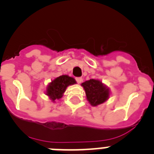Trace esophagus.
Returning a JSON list of instances; mask_svg holds the SVG:
<instances>
[{
	"label": "esophagus",
	"mask_w": 154,
	"mask_h": 154,
	"mask_svg": "<svg viewBox=\"0 0 154 154\" xmlns=\"http://www.w3.org/2000/svg\"><path fill=\"white\" fill-rule=\"evenodd\" d=\"M82 80H83V79L82 78V77H79V78H76V81H77V82H78L79 84H80L82 82Z\"/></svg>",
	"instance_id": "esophagus-1"
}]
</instances>
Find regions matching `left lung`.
Listing matches in <instances>:
<instances>
[{
    "instance_id": "left-lung-1",
    "label": "left lung",
    "mask_w": 154,
    "mask_h": 154,
    "mask_svg": "<svg viewBox=\"0 0 154 154\" xmlns=\"http://www.w3.org/2000/svg\"><path fill=\"white\" fill-rule=\"evenodd\" d=\"M85 92V96L91 106H97L106 102L110 96L109 88L101 80L91 79L81 84Z\"/></svg>"
}]
</instances>
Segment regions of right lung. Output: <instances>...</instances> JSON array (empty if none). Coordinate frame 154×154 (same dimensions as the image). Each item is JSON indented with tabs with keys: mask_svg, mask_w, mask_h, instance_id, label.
Returning <instances> with one entry per match:
<instances>
[{
	"mask_svg": "<svg viewBox=\"0 0 154 154\" xmlns=\"http://www.w3.org/2000/svg\"><path fill=\"white\" fill-rule=\"evenodd\" d=\"M75 79L68 75H62L50 82L46 87L45 95L51 102L55 103L63 96L67 87L76 84Z\"/></svg>",
	"mask_w": 154,
	"mask_h": 154,
	"instance_id": "right-lung-1",
	"label": "right lung"
}]
</instances>
